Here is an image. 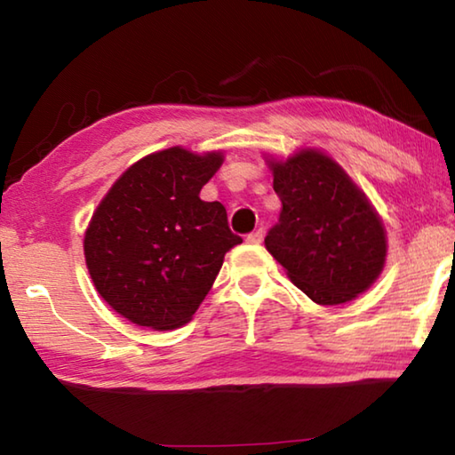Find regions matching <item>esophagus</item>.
<instances>
[{
	"mask_svg": "<svg viewBox=\"0 0 455 455\" xmlns=\"http://www.w3.org/2000/svg\"><path fill=\"white\" fill-rule=\"evenodd\" d=\"M263 236H265L263 228H259V230H255V233H251L249 236H246V243H249V244H259L260 241H263Z\"/></svg>",
	"mask_w": 455,
	"mask_h": 455,
	"instance_id": "1",
	"label": "esophagus"
}]
</instances>
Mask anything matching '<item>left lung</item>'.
<instances>
[{
  "mask_svg": "<svg viewBox=\"0 0 455 455\" xmlns=\"http://www.w3.org/2000/svg\"><path fill=\"white\" fill-rule=\"evenodd\" d=\"M283 203L265 246L289 279L317 305H343L381 275L387 235L351 176L325 152L303 148L267 158Z\"/></svg>",
  "mask_w": 455,
  "mask_h": 455,
  "instance_id": "8db88e82",
  "label": "left lung"
}]
</instances>
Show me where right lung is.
Listing matches in <instances>:
<instances>
[{
    "label": "right lung",
    "instance_id": "obj_1",
    "mask_svg": "<svg viewBox=\"0 0 455 455\" xmlns=\"http://www.w3.org/2000/svg\"><path fill=\"white\" fill-rule=\"evenodd\" d=\"M222 152L182 146L152 152L112 184L84 235V257L100 297L154 331L179 329L209 295L227 252V209L200 200Z\"/></svg>",
    "mask_w": 455,
    "mask_h": 455
}]
</instances>
